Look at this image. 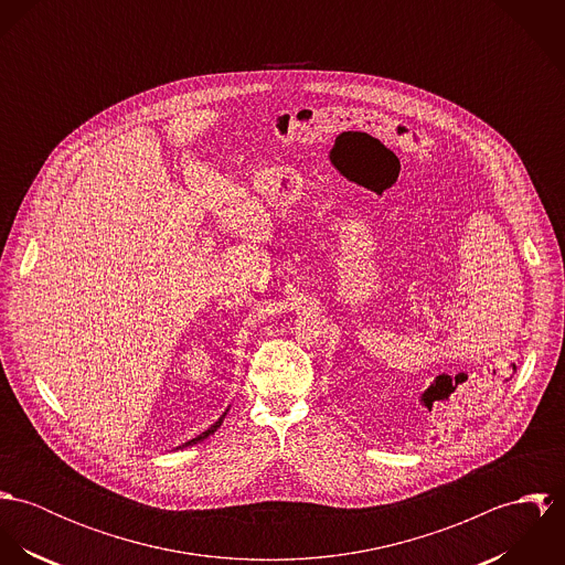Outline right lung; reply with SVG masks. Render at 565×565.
Returning a JSON list of instances; mask_svg holds the SVG:
<instances>
[{
	"label": "right lung",
	"instance_id": "right-lung-1",
	"mask_svg": "<svg viewBox=\"0 0 565 565\" xmlns=\"http://www.w3.org/2000/svg\"><path fill=\"white\" fill-rule=\"evenodd\" d=\"M224 417H226V413H224V415H222V417H220V419H217V422H215V424H213V426H211V428H209V430H204V433H202V435H198V437H193V439H191V441H186V444H182V448H186V446H193V444H198V441H202V439H206V437H209V435H213V433H215V430H217V428H220V426H222V422H224Z\"/></svg>",
	"mask_w": 565,
	"mask_h": 565
}]
</instances>
